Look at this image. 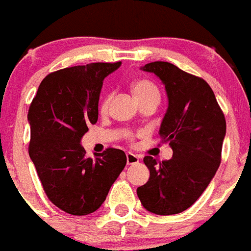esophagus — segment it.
<instances>
[{"label":"esophagus","mask_w":251,"mask_h":251,"mask_svg":"<svg viewBox=\"0 0 251 251\" xmlns=\"http://www.w3.org/2000/svg\"><path fill=\"white\" fill-rule=\"evenodd\" d=\"M126 162H127V165H135L139 162V157L132 153H126Z\"/></svg>","instance_id":"esophagus-1"}]
</instances>
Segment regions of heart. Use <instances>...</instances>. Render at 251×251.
<instances>
[{"mask_svg":"<svg viewBox=\"0 0 251 251\" xmlns=\"http://www.w3.org/2000/svg\"><path fill=\"white\" fill-rule=\"evenodd\" d=\"M131 92L132 94H134V97H135L136 100H143V98L149 96H159L157 86H155L153 83H151L149 80H144V79L135 80V81L131 84ZM107 103H108V100H103L100 108L102 109L106 108Z\"/></svg>","mask_w":251,"mask_h":251,"instance_id":"1","label":"heart"}]
</instances>
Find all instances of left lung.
Masks as SVG:
<instances>
[{
  "label": "left lung",
  "instance_id": "1",
  "mask_svg": "<svg viewBox=\"0 0 251 251\" xmlns=\"http://www.w3.org/2000/svg\"><path fill=\"white\" fill-rule=\"evenodd\" d=\"M140 69L165 85L168 107L158 134L174 154L163 162L144 157L151 176L136 193L151 213L177 214L199 199L220 167L226 120L205 80L163 61Z\"/></svg>",
  "mask_w": 251,
  "mask_h": 251
}]
</instances>
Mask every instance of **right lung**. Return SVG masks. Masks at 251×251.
I'll list each match as a JSON object with an SVG mask.
<instances>
[{"label": "right lung", "instance_id": "right-lung-1", "mask_svg": "<svg viewBox=\"0 0 251 251\" xmlns=\"http://www.w3.org/2000/svg\"><path fill=\"white\" fill-rule=\"evenodd\" d=\"M120 66L94 62L50 74L29 107V155L48 199L66 213L96 212L126 166L120 149L88 158L80 144L98 120L103 80Z\"/></svg>", "mask_w": 251, "mask_h": 251}]
</instances>
